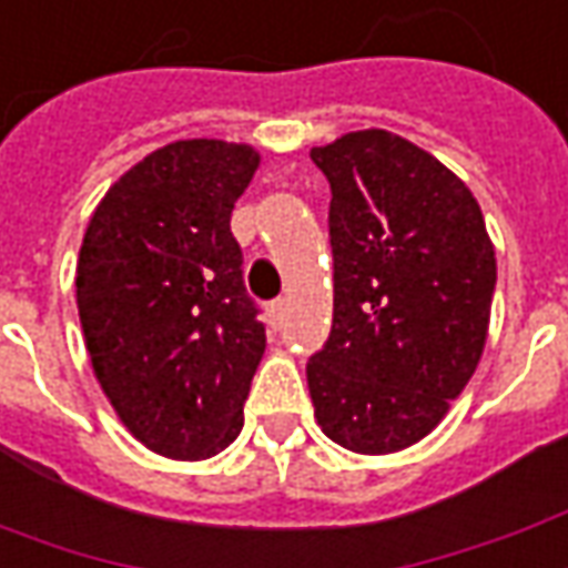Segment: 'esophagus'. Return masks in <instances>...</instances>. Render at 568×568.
Segmentation results:
<instances>
[{
  "label": "esophagus",
  "instance_id": "esophagus-1",
  "mask_svg": "<svg viewBox=\"0 0 568 568\" xmlns=\"http://www.w3.org/2000/svg\"><path fill=\"white\" fill-rule=\"evenodd\" d=\"M267 314H270V323H273V326H280V323H283V320H285V301L283 298L270 301Z\"/></svg>",
  "mask_w": 568,
  "mask_h": 568
}]
</instances>
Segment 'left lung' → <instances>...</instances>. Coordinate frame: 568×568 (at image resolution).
<instances>
[{
    "instance_id": "8db88e82",
    "label": "left lung",
    "mask_w": 568,
    "mask_h": 568,
    "mask_svg": "<svg viewBox=\"0 0 568 568\" xmlns=\"http://www.w3.org/2000/svg\"><path fill=\"white\" fill-rule=\"evenodd\" d=\"M329 180L333 329L307 361L320 429L357 454L426 438L473 379L497 283L481 207L385 130L311 152Z\"/></svg>"
}]
</instances>
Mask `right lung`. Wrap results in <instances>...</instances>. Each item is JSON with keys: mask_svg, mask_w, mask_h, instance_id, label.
<instances>
[{"mask_svg": "<svg viewBox=\"0 0 568 568\" xmlns=\"http://www.w3.org/2000/svg\"><path fill=\"white\" fill-rule=\"evenodd\" d=\"M257 152L183 139L108 189L77 261L95 379L154 454L204 460L233 445L267 348L230 230Z\"/></svg>", "mask_w": 568, "mask_h": 568, "instance_id": "obj_1", "label": "right lung"}]
</instances>
